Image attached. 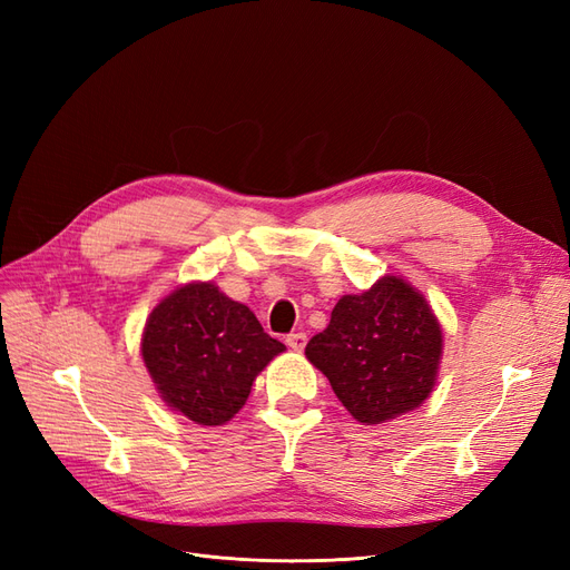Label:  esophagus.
Returning <instances> with one entry per match:
<instances>
[{"instance_id":"1","label":"esophagus","mask_w":570,"mask_h":570,"mask_svg":"<svg viewBox=\"0 0 570 570\" xmlns=\"http://www.w3.org/2000/svg\"><path fill=\"white\" fill-rule=\"evenodd\" d=\"M285 342H287L289 347L295 350V352H302V350L306 347V333H302V331H297V333H289Z\"/></svg>"}]
</instances>
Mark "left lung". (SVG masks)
Returning a JSON list of instances; mask_svg holds the SVG:
<instances>
[{
	"label": "left lung",
	"mask_w": 570,
	"mask_h": 570,
	"mask_svg": "<svg viewBox=\"0 0 570 570\" xmlns=\"http://www.w3.org/2000/svg\"><path fill=\"white\" fill-rule=\"evenodd\" d=\"M442 337L433 306L390 273L358 295L340 297L331 323L308 340L304 354L358 423L377 425L433 394Z\"/></svg>",
	"instance_id": "8db88e82"
}]
</instances>
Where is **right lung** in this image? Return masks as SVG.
<instances>
[{"label":"right lung","mask_w":570,"mask_h":570,"mask_svg":"<svg viewBox=\"0 0 570 570\" xmlns=\"http://www.w3.org/2000/svg\"><path fill=\"white\" fill-rule=\"evenodd\" d=\"M140 352L170 411L199 425H226L285 344L264 333L249 306L212 281H195L151 308Z\"/></svg>","instance_id":"obj_1"}]
</instances>
